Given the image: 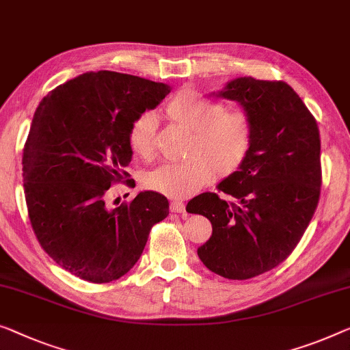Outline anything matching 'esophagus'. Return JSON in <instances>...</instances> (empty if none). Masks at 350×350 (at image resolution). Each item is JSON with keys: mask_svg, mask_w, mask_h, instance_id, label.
Listing matches in <instances>:
<instances>
[{"mask_svg": "<svg viewBox=\"0 0 350 350\" xmlns=\"http://www.w3.org/2000/svg\"><path fill=\"white\" fill-rule=\"evenodd\" d=\"M170 208H171V212H174V213H184L185 212V204H184V202H180V201H173L170 204Z\"/></svg>", "mask_w": 350, "mask_h": 350, "instance_id": "obj_1", "label": "esophagus"}]
</instances>
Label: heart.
<instances>
[{"label":"heart","mask_w":350,"mask_h":350,"mask_svg":"<svg viewBox=\"0 0 350 350\" xmlns=\"http://www.w3.org/2000/svg\"><path fill=\"white\" fill-rule=\"evenodd\" d=\"M170 121L190 130L179 163H166L150 171L144 184L173 200H185L213 177L228 179L241 171L252 154L256 130L253 118L243 109L226 108L195 90L176 92L165 105ZM129 146L135 155L152 160L157 154V122L150 113L137 116L129 129Z\"/></svg>","instance_id":"heart-1"}]
</instances>
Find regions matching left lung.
Returning a JSON list of instances; mask_svg holds the SVG:
<instances>
[{
  "instance_id": "obj_1",
  "label": "left lung",
  "mask_w": 350,
  "mask_h": 350,
  "mask_svg": "<svg viewBox=\"0 0 350 350\" xmlns=\"http://www.w3.org/2000/svg\"><path fill=\"white\" fill-rule=\"evenodd\" d=\"M221 97L253 118L256 138L239 173L187 204L212 223L198 248L208 270L228 280H250L275 269L300 242L321 196V135L316 118L288 83L237 78Z\"/></svg>"
}]
</instances>
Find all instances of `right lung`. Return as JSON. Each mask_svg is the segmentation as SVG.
Returning a JSON list of instances; mask_svg holds the SVG:
<instances>
[{
    "label": "right lung",
    "instance_id": "right-lung-1",
    "mask_svg": "<svg viewBox=\"0 0 350 350\" xmlns=\"http://www.w3.org/2000/svg\"><path fill=\"white\" fill-rule=\"evenodd\" d=\"M170 86L119 72H86L42 98L23 148L28 217L44 252L78 278L109 283L137 264L170 202L142 191L109 208L114 184L132 187L129 129Z\"/></svg>",
    "mask_w": 350,
    "mask_h": 350
}]
</instances>
